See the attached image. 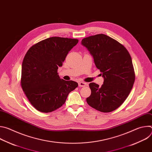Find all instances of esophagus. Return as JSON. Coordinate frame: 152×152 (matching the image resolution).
<instances>
[{
  "instance_id": "34e87169",
  "label": "esophagus",
  "mask_w": 152,
  "mask_h": 152,
  "mask_svg": "<svg viewBox=\"0 0 152 152\" xmlns=\"http://www.w3.org/2000/svg\"><path fill=\"white\" fill-rule=\"evenodd\" d=\"M86 83L85 82H79V86H80V87H83V86H85L86 85Z\"/></svg>"
}]
</instances>
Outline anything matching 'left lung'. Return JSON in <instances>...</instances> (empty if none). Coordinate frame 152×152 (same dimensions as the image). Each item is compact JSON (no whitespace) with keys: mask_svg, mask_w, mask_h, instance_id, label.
Instances as JSON below:
<instances>
[{"mask_svg":"<svg viewBox=\"0 0 152 152\" xmlns=\"http://www.w3.org/2000/svg\"><path fill=\"white\" fill-rule=\"evenodd\" d=\"M81 44L90 52L104 79L101 86L94 82L89 84L91 94L86 102L99 111H113L133 87L135 73L131 55L120 42L104 34L85 38Z\"/></svg>","mask_w":152,"mask_h":152,"instance_id":"obj_1","label":"left lung"}]
</instances>
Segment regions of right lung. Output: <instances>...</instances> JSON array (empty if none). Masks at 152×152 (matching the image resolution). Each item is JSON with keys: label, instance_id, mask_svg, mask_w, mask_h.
Segmentation results:
<instances>
[{"label": "right lung", "instance_id": "obj_1", "mask_svg": "<svg viewBox=\"0 0 152 152\" xmlns=\"http://www.w3.org/2000/svg\"><path fill=\"white\" fill-rule=\"evenodd\" d=\"M78 41L77 39L50 37L32 46L25 55L21 85L38 111L48 113L58 109L66 102L69 94L77 87V82L61 79L57 70Z\"/></svg>", "mask_w": 152, "mask_h": 152}]
</instances>
